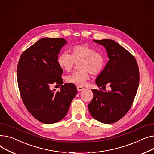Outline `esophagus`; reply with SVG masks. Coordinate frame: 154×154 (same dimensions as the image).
I'll return each mask as SVG.
<instances>
[{"mask_svg": "<svg viewBox=\"0 0 154 154\" xmlns=\"http://www.w3.org/2000/svg\"><path fill=\"white\" fill-rule=\"evenodd\" d=\"M83 89H84V88H83L82 86H77V89H78V91H82V90H83Z\"/></svg>", "mask_w": 154, "mask_h": 154, "instance_id": "esophagus-1", "label": "esophagus"}]
</instances>
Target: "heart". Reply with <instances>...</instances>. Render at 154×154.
Masks as SVG:
<instances>
[{
    "label": "heart",
    "mask_w": 154,
    "mask_h": 154,
    "mask_svg": "<svg viewBox=\"0 0 154 154\" xmlns=\"http://www.w3.org/2000/svg\"><path fill=\"white\" fill-rule=\"evenodd\" d=\"M71 55L67 52L60 53L57 57L59 67L66 72L70 71L75 63H78L79 71L65 77L66 82L83 86L89 79L90 75H96L103 71L106 63L104 53L86 44L77 45L70 49Z\"/></svg>",
    "instance_id": "1"
}]
</instances>
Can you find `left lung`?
Returning a JSON list of instances; mask_svg holds the SVG:
<instances>
[{"label":"left lung","mask_w":154,"mask_h":154,"mask_svg":"<svg viewBox=\"0 0 154 154\" xmlns=\"http://www.w3.org/2000/svg\"><path fill=\"white\" fill-rule=\"evenodd\" d=\"M106 49L107 65L96 79V84L105 91L92 89L93 98L88 104L89 113L97 121L112 124L127 113L136 95L139 83V71L134 57L114 40H94ZM109 85L112 89L106 91Z\"/></svg>","instance_id":"left-lung-1"}]
</instances>
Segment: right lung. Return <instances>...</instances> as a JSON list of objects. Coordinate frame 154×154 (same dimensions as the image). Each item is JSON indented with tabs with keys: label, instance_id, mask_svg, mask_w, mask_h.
Instances as JSON below:
<instances>
[{
	"label": "right lung",
	"instance_id": "obj_1",
	"mask_svg": "<svg viewBox=\"0 0 154 154\" xmlns=\"http://www.w3.org/2000/svg\"><path fill=\"white\" fill-rule=\"evenodd\" d=\"M67 43L62 38H43L25 50L17 66V81L26 109L40 122H57L66 115L77 94L75 85H62L63 73L57 63L61 48ZM62 85L60 92L51 90V84Z\"/></svg>",
	"mask_w": 154,
	"mask_h": 154
}]
</instances>
